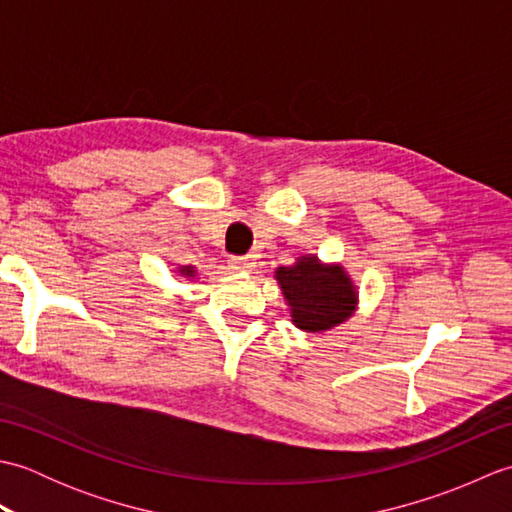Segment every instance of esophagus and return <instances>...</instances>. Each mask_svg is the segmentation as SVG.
<instances>
[{"label":"esophagus","instance_id":"esophagus-1","mask_svg":"<svg viewBox=\"0 0 512 512\" xmlns=\"http://www.w3.org/2000/svg\"><path fill=\"white\" fill-rule=\"evenodd\" d=\"M250 259L248 257H242V255H231L228 257V268L233 270V273H246V270H250Z\"/></svg>","mask_w":512,"mask_h":512}]
</instances>
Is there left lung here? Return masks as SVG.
Returning a JSON list of instances; mask_svg holds the SVG:
<instances>
[{"label": "left lung", "instance_id": "left-lung-1", "mask_svg": "<svg viewBox=\"0 0 512 512\" xmlns=\"http://www.w3.org/2000/svg\"><path fill=\"white\" fill-rule=\"evenodd\" d=\"M277 281L290 303L292 321L301 330H330L350 317L356 306L354 286L343 268H323L314 257L281 266Z\"/></svg>", "mask_w": 512, "mask_h": 512}]
</instances>
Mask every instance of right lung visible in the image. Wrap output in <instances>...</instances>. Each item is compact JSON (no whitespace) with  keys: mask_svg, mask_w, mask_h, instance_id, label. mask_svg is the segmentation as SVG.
<instances>
[{"mask_svg":"<svg viewBox=\"0 0 512 512\" xmlns=\"http://www.w3.org/2000/svg\"><path fill=\"white\" fill-rule=\"evenodd\" d=\"M182 273H187V275H191V273H193V270H191L189 266H184V268H182Z\"/></svg>","mask_w":512,"mask_h":512,"instance_id":"add662e5","label":"right lung"}]
</instances>
